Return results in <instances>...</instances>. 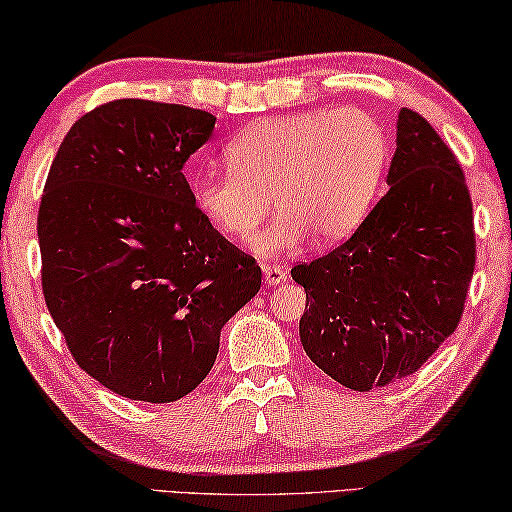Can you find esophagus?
<instances>
[{"mask_svg": "<svg viewBox=\"0 0 512 512\" xmlns=\"http://www.w3.org/2000/svg\"><path fill=\"white\" fill-rule=\"evenodd\" d=\"M263 276H265V283L267 286H279L288 279V272L283 270L281 265H263Z\"/></svg>", "mask_w": 512, "mask_h": 512, "instance_id": "1", "label": "esophagus"}]
</instances>
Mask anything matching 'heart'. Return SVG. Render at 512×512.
<instances>
[{"label": "heart", "mask_w": 512, "mask_h": 512, "mask_svg": "<svg viewBox=\"0 0 512 512\" xmlns=\"http://www.w3.org/2000/svg\"><path fill=\"white\" fill-rule=\"evenodd\" d=\"M229 167H211L190 181L192 204L217 231L251 240L258 256L349 238L379 199L390 161L383 124L360 108H320L249 124L226 147Z\"/></svg>", "instance_id": "heart-1"}]
</instances>
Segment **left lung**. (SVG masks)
I'll return each mask as SVG.
<instances>
[{
	"label": "left lung",
	"mask_w": 512,
	"mask_h": 512,
	"mask_svg": "<svg viewBox=\"0 0 512 512\" xmlns=\"http://www.w3.org/2000/svg\"><path fill=\"white\" fill-rule=\"evenodd\" d=\"M472 220L456 156L420 113L401 108L388 192L347 242L290 272L306 290V356L358 392L420 370L463 315Z\"/></svg>",
	"instance_id": "left-lung-1"
}]
</instances>
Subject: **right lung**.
<instances>
[{"instance_id": "add662e5", "label": "right lung", "mask_w": 512, "mask_h": 512, "mask_svg": "<svg viewBox=\"0 0 512 512\" xmlns=\"http://www.w3.org/2000/svg\"><path fill=\"white\" fill-rule=\"evenodd\" d=\"M215 115L117 99L79 117L38 211L43 292L83 372L149 404L206 379L222 326L261 290V267L192 204L183 165Z\"/></svg>"}]
</instances>
